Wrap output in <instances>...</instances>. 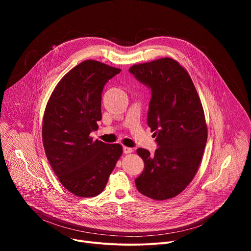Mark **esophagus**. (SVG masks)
<instances>
[{
	"label": "esophagus",
	"instance_id": "esophagus-1",
	"mask_svg": "<svg viewBox=\"0 0 251 251\" xmlns=\"http://www.w3.org/2000/svg\"><path fill=\"white\" fill-rule=\"evenodd\" d=\"M132 152H133V149H132V148H129V147H126V146L123 147V153H124V154H130V153H132Z\"/></svg>",
	"mask_w": 251,
	"mask_h": 251
}]
</instances>
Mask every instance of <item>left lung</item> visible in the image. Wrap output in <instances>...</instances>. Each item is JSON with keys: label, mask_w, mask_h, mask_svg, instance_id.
<instances>
[{"label": "left lung", "mask_w": 251, "mask_h": 251, "mask_svg": "<svg viewBox=\"0 0 251 251\" xmlns=\"http://www.w3.org/2000/svg\"><path fill=\"white\" fill-rule=\"evenodd\" d=\"M129 73L151 90L147 124L158 144L154 155L137 150L144 170L135 185L148 198L168 200L192 182L202 158L207 139L202 106L187 70L172 58L136 64Z\"/></svg>", "instance_id": "left-lung-1"}]
</instances>
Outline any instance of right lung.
I'll list each match as a JSON object with an SVG mask.
<instances>
[{"label": "right lung", "mask_w": 251, "mask_h": 251, "mask_svg": "<svg viewBox=\"0 0 251 251\" xmlns=\"http://www.w3.org/2000/svg\"><path fill=\"white\" fill-rule=\"evenodd\" d=\"M121 71L95 60H85L58 82L43 121L47 158L62 186L81 198L96 197L122 154L119 144L93 141L90 133L101 120L104 85Z\"/></svg>", "instance_id": "obj_1"}]
</instances>
